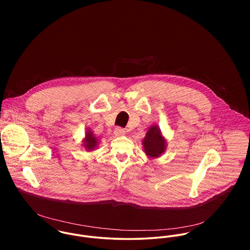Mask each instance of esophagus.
Returning <instances> with one entry per match:
<instances>
[{"label":"esophagus","instance_id":"34e87169","mask_svg":"<svg viewBox=\"0 0 250 250\" xmlns=\"http://www.w3.org/2000/svg\"><path fill=\"white\" fill-rule=\"evenodd\" d=\"M125 133H126V131H125L123 128H121V127H117V128H115V130H114V135H115V137H122V136L125 135Z\"/></svg>","mask_w":250,"mask_h":250}]
</instances>
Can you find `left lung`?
<instances>
[{"instance_id": "obj_1", "label": "left lung", "mask_w": 250, "mask_h": 250, "mask_svg": "<svg viewBox=\"0 0 250 250\" xmlns=\"http://www.w3.org/2000/svg\"><path fill=\"white\" fill-rule=\"evenodd\" d=\"M167 140L163 136L162 131L156 125L149 127L143 140V151L149 159H157L161 157L167 149Z\"/></svg>"}]
</instances>
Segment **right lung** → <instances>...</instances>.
<instances>
[{
    "instance_id": "add662e5",
    "label": "right lung",
    "mask_w": 250,
    "mask_h": 250,
    "mask_svg": "<svg viewBox=\"0 0 250 250\" xmlns=\"http://www.w3.org/2000/svg\"><path fill=\"white\" fill-rule=\"evenodd\" d=\"M99 143H100V141L93 134V132L89 128L86 129L85 136H84V138L83 140V148L87 152H92V151L96 150V148L99 145Z\"/></svg>"
}]
</instances>
